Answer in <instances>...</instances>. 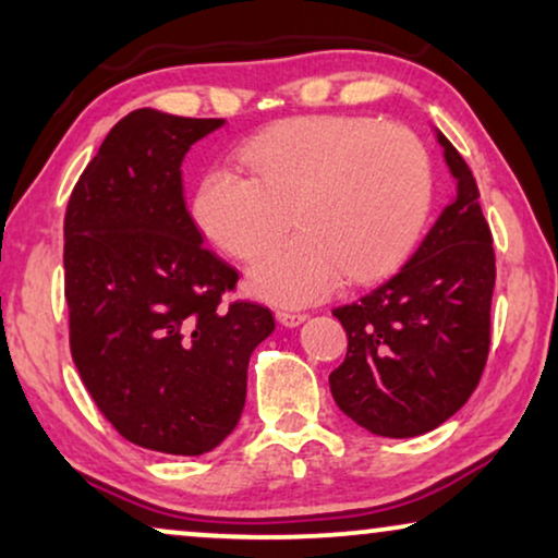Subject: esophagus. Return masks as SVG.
I'll list each match as a JSON object with an SVG mask.
<instances>
[{
    "label": "esophagus",
    "instance_id": "obj_1",
    "mask_svg": "<svg viewBox=\"0 0 558 558\" xmlns=\"http://www.w3.org/2000/svg\"><path fill=\"white\" fill-rule=\"evenodd\" d=\"M277 319L284 327H296V325H302L304 319H307V315H304V312H289V310H279L277 312Z\"/></svg>",
    "mask_w": 558,
    "mask_h": 558
}]
</instances>
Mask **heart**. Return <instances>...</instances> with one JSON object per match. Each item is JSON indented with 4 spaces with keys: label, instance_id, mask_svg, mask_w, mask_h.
I'll return each instance as SVG.
<instances>
[{
    "label": "heart",
    "instance_id": "1",
    "mask_svg": "<svg viewBox=\"0 0 558 558\" xmlns=\"http://www.w3.org/2000/svg\"><path fill=\"white\" fill-rule=\"evenodd\" d=\"M251 178L226 167L205 174L195 220L241 262L271 246L292 223L300 235L248 271L251 292L307 304L338 284L393 271L429 218L434 174L414 132L361 117H304L241 149Z\"/></svg>",
    "mask_w": 558,
    "mask_h": 558
}]
</instances>
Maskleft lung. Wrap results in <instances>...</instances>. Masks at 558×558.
<instances>
[{"instance_id":"left-lung-1","label":"left lung","mask_w":558,"mask_h":558,"mask_svg":"<svg viewBox=\"0 0 558 558\" xmlns=\"http://www.w3.org/2000/svg\"><path fill=\"white\" fill-rule=\"evenodd\" d=\"M457 197L407 264L357 302L335 307L348 353L330 373L342 414L378 437H416L457 414L490 353L495 251L468 162L437 134Z\"/></svg>"}]
</instances>
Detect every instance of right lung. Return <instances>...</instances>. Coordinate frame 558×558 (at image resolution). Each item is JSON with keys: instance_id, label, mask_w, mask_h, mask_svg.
<instances>
[{"instance_id": "right-lung-1", "label": "right lung", "mask_w": 558, "mask_h": 558, "mask_svg": "<svg viewBox=\"0 0 558 558\" xmlns=\"http://www.w3.org/2000/svg\"><path fill=\"white\" fill-rule=\"evenodd\" d=\"M223 119L126 113L75 182L65 210L71 355L121 437L165 454L216 449L246 403L248 357L269 307L223 302L239 271L203 246L182 159Z\"/></svg>"}]
</instances>
